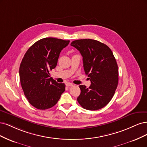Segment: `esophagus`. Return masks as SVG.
Masks as SVG:
<instances>
[{
    "label": "esophagus",
    "mask_w": 147,
    "mask_h": 147,
    "mask_svg": "<svg viewBox=\"0 0 147 147\" xmlns=\"http://www.w3.org/2000/svg\"><path fill=\"white\" fill-rule=\"evenodd\" d=\"M67 86L68 87H71L73 86V84H71V83H67Z\"/></svg>",
    "instance_id": "1"
}]
</instances>
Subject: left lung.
Listing matches in <instances>:
<instances>
[{
  "instance_id": "left-lung-1",
  "label": "left lung",
  "mask_w": 147,
  "mask_h": 147,
  "mask_svg": "<svg viewBox=\"0 0 147 147\" xmlns=\"http://www.w3.org/2000/svg\"><path fill=\"white\" fill-rule=\"evenodd\" d=\"M82 56L85 73L90 78L88 88L79 86L77 100L84 109L96 111L106 106L114 95L118 82V65L112 51L105 44L92 39L71 42Z\"/></svg>"
}]
</instances>
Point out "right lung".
<instances>
[{
	"mask_svg": "<svg viewBox=\"0 0 147 147\" xmlns=\"http://www.w3.org/2000/svg\"><path fill=\"white\" fill-rule=\"evenodd\" d=\"M69 40L45 38L26 53L20 67L21 87L29 103L40 110L55 106L65 90V84L50 78L49 71L57 64L60 53Z\"/></svg>",
	"mask_w": 147,
	"mask_h": 147,
	"instance_id": "1",
	"label": "right lung"
}]
</instances>
